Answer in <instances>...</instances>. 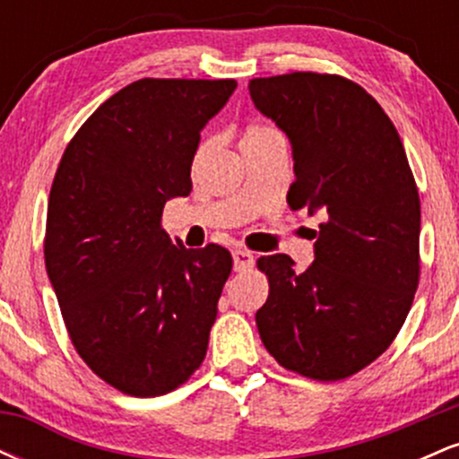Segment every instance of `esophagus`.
Returning <instances> with one entry per match:
<instances>
[{
  "label": "esophagus",
  "mask_w": 459,
  "mask_h": 459,
  "mask_svg": "<svg viewBox=\"0 0 459 459\" xmlns=\"http://www.w3.org/2000/svg\"><path fill=\"white\" fill-rule=\"evenodd\" d=\"M233 261H235V272H246L250 270L252 263H255V256H252L247 250H244V247H237V250H233Z\"/></svg>",
  "instance_id": "1"
}]
</instances>
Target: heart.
<instances>
[{
	"instance_id": "b5f03b06",
	"label": "heart",
	"mask_w": 459,
	"mask_h": 459,
	"mask_svg": "<svg viewBox=\"0 0 459 459\" xmlns=\"http://www.w3.org/2000/svg\"><path fill=\"white\" fill-rule=\"evenodd\" d=\"M272 135H278V131L270 127V125L265 123H247L244 127V134H241V146H247V144H255V142H261V140H267L272 138Z\"/></svg>"
}]
</instances>
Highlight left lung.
<instances>
[{
  "instance_id": "left-lung-1",
  "label": "left lung",
  "mask_w": 459,
  "mask_h": 459,
  "mask_svg": "<svg viewBox=\"0 0 459 459\" xmlns=\"http://www.w3.org/2000/svg\"><path fill=\"white\" fill-rule=\"evenodd\" d=\"M247 88L291 140L289 207L324 218L307 272L287 255L256 261L270 282L256 328L281 367L345 380L388 350L412 307L420 278L414 175L391 118L351 79L296 71Z\"/></svg>"
}]
</instances>
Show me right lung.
Listing matches in <instances>:
<instances>
[{
  "mask_svg": "<svg viewBox=\"0 0 459 459\" xmlns=\"http://www.w3.org/2000/svg\"><path fill=\"white\" fill-rule=\"evenodd\" d=\"M235 79L129 83L68 142L45 229V265L68 339L116 391L157 397L203 365L233 270L222 246L187 250L161 229L168 198L192 192L200 129Z\"/></svg>",
  "mask_w": 459,
  "mask_h": 459,
  "instance_id": "right-lung-1",
  "label": "right lung"
}]
</instances>
